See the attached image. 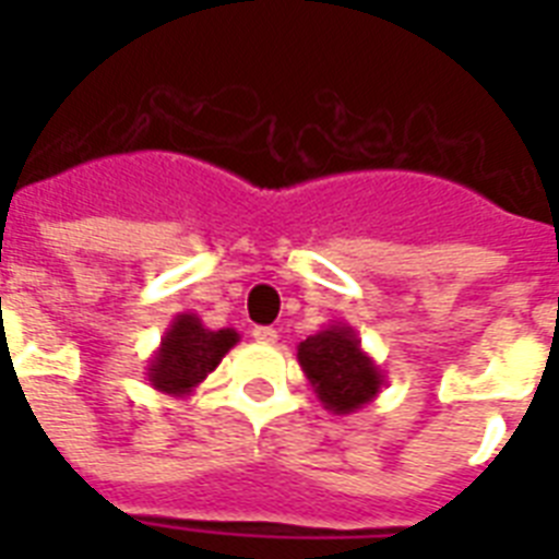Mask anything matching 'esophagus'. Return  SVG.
<instances>
[{
	"mask_svg": "<svg viewBox=\"0 0 559 559\" xmlns=\"http://www.w3.org/2000/svg\"><path fill=\"white\" fill-rule=\"evenodd\" d=\"M252 340L261 342V345H275L278 342V331L275 328H254Z\"/></svg>",
	"mask_w": 559,
	"mask_h": 559,
	"instance_id": "obj_1",
	"label": "esophagus"
}]
</instances>
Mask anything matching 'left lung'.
Wrapping results in <instances>:
<instances>
[{
    "label": "left lung",
    "instance_id": "8db88e82",
    "mask_svg": "<svg viewBox=\"0 0 559 559\" xmlns=\"http://www.w3.org/2000/svg\"><path fill=\"white\" fill-rule=\"evenodd\" d=\"M298 366L313 385L316 397L333 415H350L371 403L385 385V373L362 348L357 331L333 322L298 342Z\"/></svg>",
    "mask_w": 559,
    "mask_h": 559
}]
</instances>
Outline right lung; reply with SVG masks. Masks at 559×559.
<instances>
[{
  "label": "right lung",
  "instance_id": "right-lung-1",
  "mask_svg": "<svg viewBox=\"0 0 559 559\" xmlns=\"http://www.w3.org/2000/svg\"><path fill=\"white\" fill-rule=\"evenodd\" d=\"M237 342L240 333L235 328L211 331L197 313H179L147 359V382L168 397H191Z\"/></svg>",
  "mask_w": 559,
  "mask_h": 559
}]
</instances>
